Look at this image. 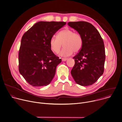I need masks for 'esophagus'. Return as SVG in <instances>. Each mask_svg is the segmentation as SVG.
Segmentation results:
<instances>
[{
  "label": "esophagus",
  "instance_id": "1",
  "mask_svg": "<svg viewBox=\"0 0 122 122\" xmlns=\"http://www.w3.org/2000/svg\"><path fill=\"white\" fill-rule=\"evenodd\" d=\"M67 60V59H66V58H62V61H65Z\"/></svg>",
  "mask_w": 122,
  "mask_h": 122
}]
</instances>
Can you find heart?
<instances>
[{
  "label": "heart",
  "instance_id": "obj_1",
  "mask_svg": "<svg viewBox=\"0 0 122 122\" xmlns=\"http://www.w3.org/2000/svg\"><path fill=\"white\" fill-rule=\"evenodd\" d=\"M64 48L59 53V55L66 57L71 56L73 52L80 51L82 46V39L81 36L74 33V31L69 28L60 31L57 37L52 36L50 41V46L51 50L54 53H58L61 47Z\"/></svg>",
  "mask_w": 122,
  "mask_h": 122
}]
</instances>
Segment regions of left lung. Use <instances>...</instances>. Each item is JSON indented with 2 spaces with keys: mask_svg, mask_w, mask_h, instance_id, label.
Wrapping results in <instances>:
<instances>
[{
  "mask_svg": "<svg viewBox=\"0 0 122 122\" xmlns=\"http://www.w3.org/2000/svg\"><path fill=\"white\" fill-rule=\"evenodd\" d=\"M82 39L80 52L73 59L75 64L71 74L76 83L83 86L94 83L102 75L105 60L103 41L97 30L85 21L69 22Z\"/></svg>",
  "mask_w": 122,
  "mask_h": 122,
  "instance_id": "obj_1",
  "label": "left lung"
}]
</instances>
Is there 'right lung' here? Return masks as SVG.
<instances>
[{"label":"right lung","instance_id":"obj_1","mask_svg":"<svg viewBox=\"0 0 122 122\" xmlns=\"http://www.w3.org/2000/svg\"><path fill=\"white\" fill-rule=\"evenodd\" d=\"M66 23L40 21L23 35L19 53V71L30 85L47 86L52 80L61 59L51 50L50 41Z\"/></svg>","mask_w":122,"mask_h":122}]
</instances>
